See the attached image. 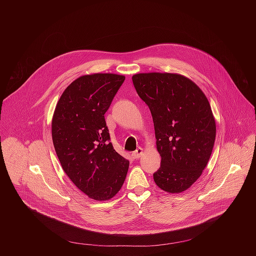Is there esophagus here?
<instances>
[{
    "label": "esophagus",
    "instance_id": "34e87169",
    "mask_svg": "<svg viewBox=\"0 0 256 256\" xmlns=\"http://www.w3.org/2000/svg\"><path fill=\"white\" fill-rule=\"evenodd\" d=\"M142 154H143V148H142L141 146H139L136 150H134V152H132V156H133L134 158H139L142 156Z\"/></svg>",
    "mask_w": 256,
    "mask_h": 256
}]
</instances>
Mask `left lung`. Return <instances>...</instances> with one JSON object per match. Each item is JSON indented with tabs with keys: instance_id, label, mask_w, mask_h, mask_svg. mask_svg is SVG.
<instances>
[{
	"instance_id": "obj_1",
	"label": "left lung",
	"mask_w": 256,
	"mask_h": 256,
	"mask_svg": "<svg viewBox=\"0 0 256 256\" xmlns=\"http://www.w3.org/2000/svg\"><path fill=\"white\" fill-rule=\"evenodd\" d=\"M132 80L150 110L162 158L154 180L166 192L185 191L200 178L213 150L216 122L210 104L180 74H136Z\"/></svg>"
}]
</instances>
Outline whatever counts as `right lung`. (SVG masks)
Returning a JSON list of instances; mask_svg holds the SVG:
<instances>
[{
  "label": "right lung",
  "mask_w": 256,
  "mask_h": 256,
  "mask_svg": "<svg viewBox=\"0 0 256 256\" xmlns=\"http://www.w3.org/2000/svg\"><path fill=\"white\" fill-rule=\"evenodd\" d=\"M125 80L122 74H84L71 82L52 118V140L63 170L90 198L110 200L121 189L129 162L110 143L104 114Z\"/></svg>",
  "instance_id": "obj_1"
}]
</instances>
